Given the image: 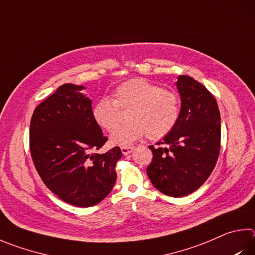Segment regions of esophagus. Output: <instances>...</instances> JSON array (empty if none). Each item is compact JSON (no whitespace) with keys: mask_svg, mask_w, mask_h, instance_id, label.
Listing matches in <instances>:
<instances>
[{"mask_svg":"<svg viewBox=\"0 0 255 255\" xmlns=\"http://www.w3.org/2000/svg\"><path fill=\"white\" fill-rule=\"evenodd\" d=\"M133 150V148L132 147H130V146H124V147H122V152H123V155H128V154H130V152Z\"/></svg>","mask_w":255,"mask_h":255,"instance_id":"1","label":"esophagus"}]
</instances>
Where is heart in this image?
I'll return each mask as SVG.
<instances>
[{"label":"heart","instance_id":"b5f03b06","mask_svg":"<svg viewBox=\"0 0 255 255\" xmlns=\"http://www.w3.org/2000/svg\"><path fill=\"white\" fill-rule=\"evenodd\" d=\"M130 108L129 123L116 128L119 109ZM180 112L179 97L175 91L143 78L127 80L116 87L113 99L104 97L92 107V117L107 131L114 145L128 146L146 135L158 140L167 136L177 124Z\"/></svg>","mask_w":255,"mask_h":255}]
</instances>
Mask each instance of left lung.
Returning <instances> with one entry per match:
<instances>
[{"instance_id": "8db88e82", "label": "left lung", "mask_w": 255, "mask_h": 255, "mask_svg": "<svg viewBox=\"0 0 255 255\" xmlns=\"http://www.w3.org/2000/svg\"><path fill=\"white\" fill-rule=\"evenodd\" d=\"M182 100L177 124L157 147L149 146L151 184L167 196L195 192L210 177L220 154L221 116L214 97L188 76L176 82Z\"/></svg>"}]
</instances>
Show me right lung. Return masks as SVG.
Here are the masks:
<instances>
[{
	"label": "right lung",
	"instance_id": "add662e5",
	"mask_svg": "<svg viewBox=\"0 0 255 255\" xmlns=\"http://www.w3.org/2000/svg\"><path fill=\"white\" fill-rule=\"evenodd\" d=\"M83 86L66 83L35 108L30 124V151L41 179L60 200L79 207L98 204L117 179L122 150L91 154L108 138L92 117Z\"/></svg>",
	"mask_w": 255,
	"mask_h": 255
}]
</instances>
